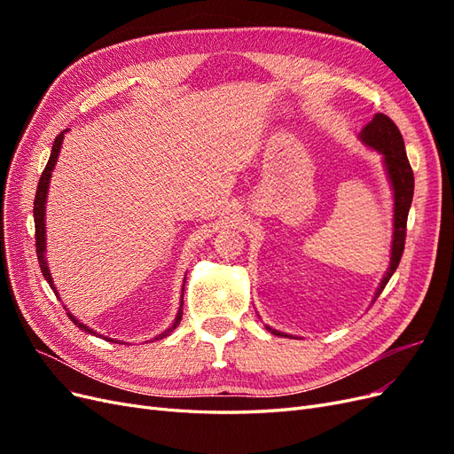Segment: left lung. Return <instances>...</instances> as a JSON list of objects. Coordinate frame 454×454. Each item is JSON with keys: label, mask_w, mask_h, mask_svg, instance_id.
I'll return each instance as SVG.
<instances>
[{"label": "left lung", "mask_w": 454, "mask_h": 454, "mask_svg": "<svg viewBox=\"0 0 454 454\" xmlns=\"http://www.w3.org/2000/svg\"><path fill=\"white\" fill-rule=\"evenodd\" d=\"M360 138L369 145L375 147L379 153L384 155V164H387L388 177L394 187V240H392V257H390V267L387 277L382 278L379 290L375 294V299L384 290V286L388 284L390 277L395 272L397 265H400V259L403 255L405 248V235H407V215L411 202H413V191H415V176L413 168H411L407 153H405V144L402 138L400 129L395 127V122L384 114H377L371 122L364 127ZM270 333L287 337L280 332H274V329L267 327Z\"/></svg>", "instance_id": "8db88e82"}]
</instances>
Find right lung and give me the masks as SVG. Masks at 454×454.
<instances>
[{
  "mask_svg": "<svg viewBox=\"0 0 454 454\" xmlns=\"http://www.w3.org/2000/svg\"><path fill=\"white\" fill-rule=\"evenodd\" d=\"M62 140H64V132L62 134H59L57 136V140H54V144H52V151H51V157H49V162H47V167H45V170H43V174H41V177H39V184H37V191H35V200H34V222H35V252H37V261H39V267H41V272H43V277H45V280L49 282V286L52 287V292L57 294V297H59V292H57V287H54V284H52V278H51V272H49V269H47V263H45V199H47V191H49V180H51V172H52V168H54V164H57V159H59V153H60V147H62ZM184 297V295H182ZM182 307H184V301H182V305H180V312H177V316H176V320H174V324H172V327H168L167 332H162L157 339H162V337H167V335H170V332L172 329H176V325L180 324V320H182ZM66 309V307H64ZM67 310V309H66ZM67 316H70V320L77 325V327H81L83 329V332H87V333H92V335H96V332H92L90 327H87L85 324H81L75 316H72V312H67Z\"/></svg>",
  "mask_w": 454,
  "mask_h": 454,
  "instance_id": "right-lung-1",
  "label": "right lung"
}]
</instances>
